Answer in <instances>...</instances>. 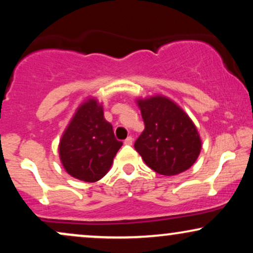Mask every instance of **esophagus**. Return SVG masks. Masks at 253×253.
I'll use <instances>...</instances> for the list:
<instances>
[{"label":"esophagus","mask_w":253,"mask_h":253,"mask_svg":"<svg viewBox=\"0 0 253 253\" xmlns=\"http://www.w3.org/2000/svg\"><path fill=\"white\" fill-rule=\"evenodd\" d=\"M124 144L125 145H132L133 144V138H132V136H127L126 140L124 141Z\"/></svg>","instance_id":"34e87169"}]
</instances>
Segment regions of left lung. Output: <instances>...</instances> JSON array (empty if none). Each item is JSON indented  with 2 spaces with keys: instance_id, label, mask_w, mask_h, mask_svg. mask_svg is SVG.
Masks as SVG:
<instances>
[{
  "instance_id": "8db88e82",
  "label": "left lung",
  "mask_w": 253,
  "mask_h": 253,
  "mask_svg": "<svg viewBox=\"0 0 253 253\" xmlns=\"http://www.w3.org/2000/svg\"><path fill=\"white\" fill-rule=\"evenodd\" d=\"M145 129L134 149L147 167L164 176L188 170L201 151V139L190 118L164 96L138 100Z\"/></svg>"
}]
</instances>
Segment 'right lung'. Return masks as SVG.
<instances>
[{
    "instance_id": "obj_1",
    "label": "right lung",
    "mask_w": 253,
    "mask_h": 253,
    "mask_svg": "<svg viewBox=\"0 0 253 253\" xmlns=\"http://www.w3.org/2000/svg\"><path fill=\"white\" fill-rule=\"evenodd\" d=\"M113 126L103 117L95 98L78 107L59 143V156L69 175L84 182H96L108 172L119 149Z\"/></svg>"
}]
</instances>
